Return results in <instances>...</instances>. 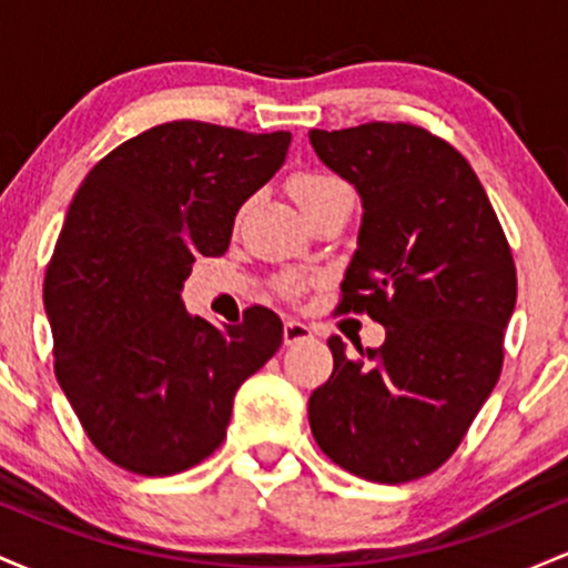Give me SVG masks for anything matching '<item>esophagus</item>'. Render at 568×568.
<instances>
[{
    "label": "esophagus",
    "mask_w": 568,
    "mask_h": 568,
    "mask_svg": "<svg viewBox=\"0 0 568 568\" xmlns=\"http://www.w3.org/2000/svg\"><path fill=\"white\" fill-rule=\"evenodd\" d=\"M306 338H312L310 325H304L298 321H285V325H283L285 347H291V344H298V342H306Z\"/></svg>",
    "instance_id": "1"
}]
</instances>
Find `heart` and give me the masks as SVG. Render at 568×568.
<instances>
[{
    "label": "heart",
    "instance_id": "b5f03b06",
    "mask_svg": "<svg viewBox=\"0 0 568 568\" xmlns=\"http://www.w3.org/2000/svg\"><path fill=\"white\" fill-rule=\"evenodd\" d=\"M291 194L293 200L298 202V207L306 213H312L315 207H321L323 202H328L331 197H336V194L342 192H349L347 184L344 181H338L336 175H328V173H317V171H306V173H296L291 179ZM306 280L302 275H296V272H291V275H285L280 280V291L288 293V296H298V293L304 291Z\"/></svg>",
    "mask_w": 568,
    "mask_h": 568
}]
</instances>
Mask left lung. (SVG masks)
I'll list each match as a JSON object with an SVG mask.
<instances>
[{
  "mask_svg": "<svg viewBox=\"0 0 568 568\" xmlns=\"http://www.w3.org/2000/svg\"><path fill=\"white\" fill-rule=\"evenodd\" d=\"M310 143L363 200L338 310L387 331L357 355L328 338L334 374L310 397V427L347 473L406 484L456 452L499 379L513 253L470 162L425 128L310 130Z\"/></svg>",
  "mask_w": 568,
  "mask_h": 568,
  "instance_id": "left-lung-1",
  "label": "left lung"
}]
</instances>
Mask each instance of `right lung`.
Here are the masks:
<instances>
[{"label":"right lung","instance_id":"obj_1","mask_svg":"<svg viewBox=\"0 0 568 568\" xmlns=\"http://www.w3.org/2000/svg\"><path fill=\"white\" fill-rule=\"evenodd\" d=\"M291 133L165 122L109 152L71 200L48 275L55 376L93 446L130 473H184L226 438L234 393L283 342L272 310L224 331L181 304L194 258L230 247L240 205Z\"/></svg>","mask_w":568,"mask_h":568}]
</instances>
